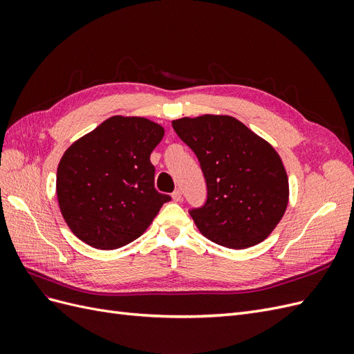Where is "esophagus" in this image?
Returning <instances> with one entry per match:
<instances>
[{"label": "esophagus", "instance_id": "34e87169", "mask_svg": "<svg viewBox=\"0 0 354 354\" xmlns=\"http://www.w3.org/2000/svg\"><path fill=\"white\" fill-rule=\"evenodd\" d=\"M171 196H173V199L176 201V202H178V201H181V190L180 189H177V190H174L173 192V195H171Z\"/></svg>", "mask_w": 354, "mask_h": 354}]
</instances>
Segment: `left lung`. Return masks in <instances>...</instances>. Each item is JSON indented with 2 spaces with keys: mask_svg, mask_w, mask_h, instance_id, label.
I'll list each match as a JSON object with an SVG mask.
<instances>
[{
  "mask_svg": "<svg viewBox=\"0 0 354 354\" xmlns=\"http://www.w3.org/2000/svg\"><path fill=\"white\" fill-rule=\"evenodd\" d=\"M173 128L195 152L205 177V203L189 209L199 232L232 250L263 242L288 207L281 156L233 116L181 118Z\"/></svg>",
  "mask_w": 354,
  "mask_h": 354,
  "instance_id": "8db88e82",
  "label": "left lung"
}]
</instances>
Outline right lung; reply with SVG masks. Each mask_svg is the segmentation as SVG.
Masks as SVG:
<instances>
[{"mask_svg":"<svg viewBox=\"0 0 354 354\" xmlns=\"http://www.w3.org/2000/svg\"><path fill=\"white\" fill-rule=\"evenodd\" d=\"M164 128L138 116H112L75 142L57 167V201L75 236L116 250L149 227L169 195L155 189L151 153Z\"/></svg>","mask_w":354,"mask_h":354,"instance_id":"1","label":"right lung"}]
</instances>
